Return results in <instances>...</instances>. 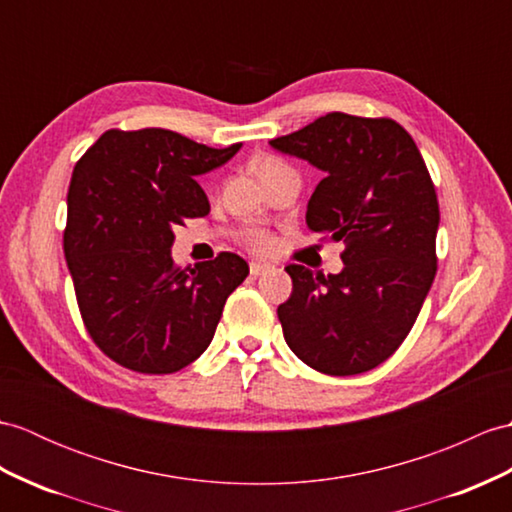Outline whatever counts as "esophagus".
<instances>
[{
	"label": "esophagus",
	"mask_w": 512,
	"mask_h": 512,
	"mask_svg": "<svg viewBox=\"0 0 512 512\" xmlns=\"http://www.w3.org/2000/svg\"><path fill=\"white\" fill-rule=\"evenodd\" d=\"M266 270H270V264H264V261H251V275L253 277L264 275Z\"/></svg>",
	"instance_id": "obj_1"
}]
</instances>
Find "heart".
Returning a JSON list of instances; mask_svg holds the SVG:
<instances>
[{"instance_id": "b5f03b06", "label": "heart", "mask_w": 512, "mask_h": 512, "mask_svg": "<svg viewBox=\"0 0 512 512\" xmlns=\"http://www.w3.org/2000/svg\"><path fill=\"white\" fill-rule=\"evenodd\" d=\"M253 168H255V174L259 176V178H264V176H268V174H277V172H285V170H290L288 165H285L281 159H277V157H259L255 163H253ZM246 244L253 248L255 253H270L272 248H275V237H272L268 231H261V229H257V231H251L246 235Z\"/></svg>"}]
</instances>
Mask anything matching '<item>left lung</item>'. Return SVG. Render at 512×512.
Masks as SVG:
<instances>
[{
	"instance_id": "8db88e82",
	"label": "left lung",
	"mask_w": 512,
	"mask_h": 512,
	"mask_svg": "<svg viewBox=\"0 0 512 512\" xmlns=\"http://www.w3.org/2000/svg\"><path fill=\"white\" fill-rule=\"evenodd\" d=\"M270 146L325 172L305 220L323 240L344 242L338 275L285 268L283 338L318 373L371 371L406 340L436 277L441 213L430 172L390 117L327 113Z\"/></svg>"
}]
</instances>
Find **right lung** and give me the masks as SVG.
<instances>
[{
  "instance_id": "add662e5",
  "label": "right lung",
  "mask_w": 512,
  "mask_h": 512,
  "mask_svg": "<svg viewBox=\"0 0 512 512\" xmlns=\"http://www.w3.org/2000/svg\"><path fill=\"white\" fill-rule=\"evenodd\" d=\"M240 148H209L165 128H111L76 163L63 251L82 323L113 362L168 375L209 347L248 264L220 253L183 270L170 248L178 224L209 213L196 178Z\"/></svg>"
}]
</instances>
